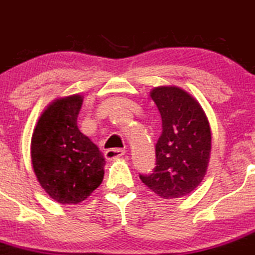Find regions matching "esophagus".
I'll list each match as a JSON object with an SVG mask.
<instances>
[{
  "mask_svg": "<svg viewBox=\"0 0 255 255\" xmlns=\"http://www.w3.org/2000/svg\"><path fill=\"white\" fill-rule=\"evenodd\" d=\"M126 154L125 149H121V148H112V149H107L105 152V157L107 160H113L116 158L123 157Z\"/></svg>",
  "mask_w": 255,
  "mask_h": 255,
  "instance_id": "34e87169",
  "label": "esophagus"
}]
</instances>
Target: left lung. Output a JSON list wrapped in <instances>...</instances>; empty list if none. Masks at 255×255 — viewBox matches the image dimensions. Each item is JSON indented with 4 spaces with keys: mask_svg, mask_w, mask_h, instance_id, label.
<instances>
[{
    "mask_svg": "<svg viewBox=\"0 0 255 255\" xmlns=\"http://www.w3.org/2000/svg\"><path fill=\"white\" fill-rule=\"evenodd\" d=\"M150 97L162 117V134L153 173L139 178L162 198H180L206 175L212 147L208 118L196 98L175 86L153 88Z\"/></svg>",
    "mask_w": 255,
    "mask_h": 255,
    "instance_id": "left-lung-1",
    "label": "left lung"
}]
</instances>
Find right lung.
<instances>
[{
    "instance_id": "right-lung-1",
    "label": "right lung",
    "mask_w": 255,
    "mask_h": 255,
    "mask_svg": "<svg viewBox=\"0 0 255 255\" xmlns=\"http://www.w3.org/2000/svg\"><path fill=\"white\" fill-rule=\"evenodd\" d=\"M83 97L53 101L37 122L31 159L41 187L53 201L77 204L100 187L106 160L97 145L77 127Z\"/></svg>"
}]
</instances>
